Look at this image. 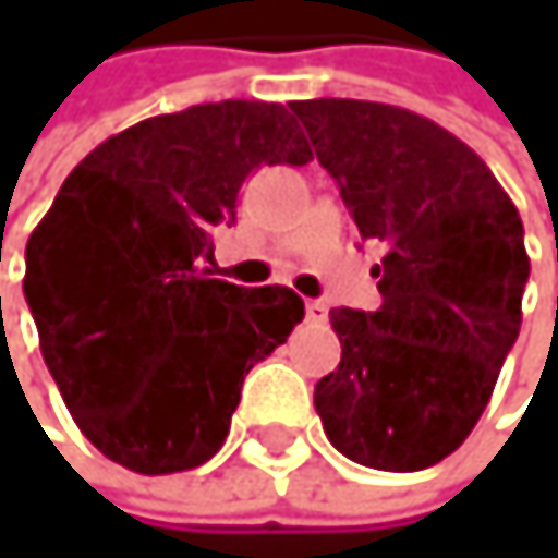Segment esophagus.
Masks as SVG:
<instances>
[{
    "mask_svg": "<svg viewBox=\"0 0 558 558\" xmlns=\"http://www.w3.org/2000/svg\"><path fill=\"white\" fill-rule=\"evenodd\" d=\"M304 311H307V320H314V325L328 320V304L325 301H304Z\"/></svg>",
    "mask_w": 558,
    "mask_h": 558,
    "instance_id": "esophagus-1",
    "label": "esophagus"
}]
</instances>
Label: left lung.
Listing matches in <instances>:
<instances>
[{
  "label": "left lung",
  "mask_w": 558,
  "mask_h": 558,
  "mask_svg": "<svg viewBox=\"0 0 558 558\" xmlns=\"http://www.w3.org/2000/svg\"><path fill=\"white\" fill-rule=\"evenodd\" d=\"M317 163L375 264L381 307H335L338 372L314 409L341 456L418 472L469 438L522 325L529 254L515 204L485 160L428 117L372 99H301Z\"/></svg>",
  "instance_id": "obj_1"
}]
</instances>
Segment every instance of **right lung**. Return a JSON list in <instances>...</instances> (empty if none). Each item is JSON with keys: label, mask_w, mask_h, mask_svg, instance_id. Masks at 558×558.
I'll return each mask as SVG.
<instances>
[{"label": "right lung", "mask_w": 558, "mask_h": 558, "mask_svg": "<svg viewBox=\"0 0 558 558\" xmlns=\"http://www.w3.org/2000/svg\"><path fill=\"white\" fill-rule=\"evenodd\" d=\"M307 160L281 102L220 99L102 140L59 186L23 291L46 368L106 459L170 475L217 456L247 372L288 341L304 301L210 277L214 227L254 170Z\"/></svg>", "instance_id": "1"}]
</instances>
